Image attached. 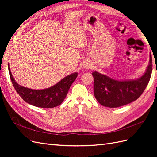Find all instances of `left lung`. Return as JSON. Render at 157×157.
I'll list each match as a JSON object with an SVG mask.
<instances>
[{"instance_id": "1", "label": "left lung", "mask_w": 157, "mask_h": 157, "mask_svg": "<svg viewBox=\"0 0 157 157\" xmlns=\"http://www.w3.org/2000/svg\"><path fill=\"white\" fill-rule=\"evenodd\" d=\"M149 65L144 74L137 79L118 80L94 71L92 73L95 98L103 106L115 108L138 98L148 84L153 69L150 52Z\"/></svg>"}]
</instances>
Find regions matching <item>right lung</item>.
Returning <instances> with one entry per match:
<instances>
[{"mask_svg":"<svg viewBox=\"0 0 157 157\" xmlns=\"http://www.w3.org/2000/svg\"><path fill=\"white\" fill-rule=\"evenodd\" d=\"M8 71L13 86L21 98L29 104L41 108H53L61 105L78 75V73H74L66 76L50 88L34 90L18 84L13 77L9 65Z\"/></svg>","mask_w":157,"mask_h":157,"instance_id":"obj_1","label":"right lung"}]
</instances>
